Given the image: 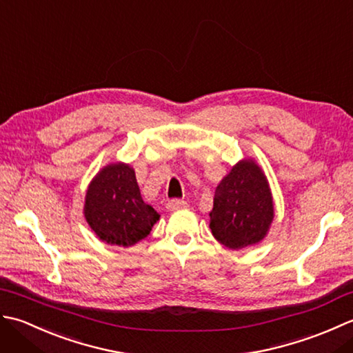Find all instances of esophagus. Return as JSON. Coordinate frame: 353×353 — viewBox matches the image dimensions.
I'll use <instances>...</instances> for the list:
<instances>
[{"instance_id": "esophagus-1", "label": "esophagus", "mask_w": 353, "mask_h": 353, "mask_svg": "<svg viewBox=\"0 0 353 353\" xmlns=\"http://www.w3.org/2000/svg\"><path fill=\"white\" fill-rule=\"evenodd\" d=\"M166 207L169 208V210H176V208L187 207V201H184V199H170Z\"/></svg>"}]
</instances>
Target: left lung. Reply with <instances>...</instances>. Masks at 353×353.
I'll return each instance as SVG.
<instances>
[{
    "mask_svg": "<svg viewBox=\"0 0 353 353\" xmlns=\"http://www.w3.org/2000/svg\"><path fill=\"white\" fill-rule=\"evenodd\" d=\"M274 216L267 178L254 161L237 163L214 190L210 228L222 245L241 250L263 239Z\"/></svg>",
    "mask_w": 353,
    "mask_h": 353,
    "instance_id": "1",
    "label": "left lung"
}]
</instances>
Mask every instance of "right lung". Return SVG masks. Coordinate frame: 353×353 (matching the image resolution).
I'll return each instance as SVG.
<instances>
[{"label": "right lung", "mask_w": 353, "mask_h": 353, "mask_svg": "<svg viewBox=\"0 0 353 353\" xmlns=\"http://www.w3.org/2000/svg\"><path fill=\"white\" fill-rule=\"evenodd\" d=\"M85 218L103 242L131 247L145 239L160 214L143 201L134 169L117 163L92 179L86 192Z\"/></svg>", "instance_id": "right-lung-1"}]
</instances>
